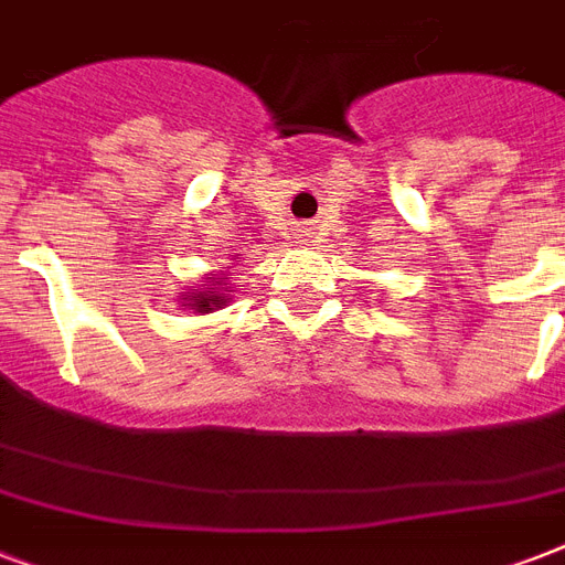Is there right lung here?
Masks as SVG:
<instances>
[{
  "mask_svg": "<svg viewBox=\"0 0 565 565\" xmlns=\"http://www.w3.org/2000/svg\"><path fill=\"white\" fill-rule=\"evenodd\" d=\"M216 284H220V281H216ZM222 301H225V296L213 290V287H207L204 292H193V308L199 310V313H207V310L220 308Z\"/></svg>",
  "mask_w": 565,
  "mask_h": 565,
  "instance_id": "obj_1",
  "label": "right lung"
}]
</instances>
